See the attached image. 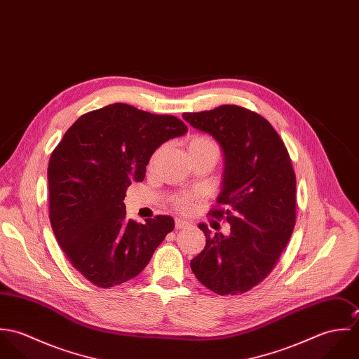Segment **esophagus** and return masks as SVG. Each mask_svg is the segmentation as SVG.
Segmentation results:
<instances>
[{
	"instance_id": "34e87169",
	"label": "esophagus",
	"mask_w": 359,
	"mask_h": 359,
	"mask_svg": "<svg viewBox=\"0 0 359 359\" xmlns=\"http://www.w3.org/2000/svg\"><path fill=\"white\" fill-rule=\"evenodd\" d=\"M188 226H189V222H187L184 219H180V218L175 219V229H184V228H188Z\"/></svg>"
}]
</instances>
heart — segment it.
<instances>
[{
  "label": "heart",
  "instance_id": "heart-1",
  "mask_svg": "<svg viewBox=\"0 0 359 359\" xmlns=\"http://www.w3.org/2000/svg\"><path fill=\"white\" fill-rule=\"evenodd\" d=\"M187 148H188V152H198V151H205V149H214V151H217L215 144L210 138L202 137V135H196V137L191 138L188 145H187ZM156 160H157V154H154V158L151 161L152 165L156 163ZM177 205L181 210H188L189 199L188 198H181V199L177 201Z\"/></svg>",
  "mask_w": 359,
  "mask_h": 359
}]
</instances>
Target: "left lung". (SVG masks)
<instances>
[{
	"instance_id": "left-lung-1",
	"label": "left lung",
	"mask_w": 359,
	"mask_h": 359,
	"mask_svg": "<svg viewBox=\"0 0 359 359\" xmlns=\"http://www.w3.org/2000/svg\"><path fill=\"white\" fill-rule=\"evenodd\" d=\"M194 128L212 135L224 154L221 192L210 215L231 224L211 236L191 261L195 276L219 296L245 293L264 280L285 250L296 221V174L287 149L262 116L236 106L184 113Z\"/></svg>"
}]
</instances>
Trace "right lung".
<instances>
[{
	"label": "right lung",
	"mask_w": 359,
	"mask_h": 359,
	"mask_svg": "<svg viewBox=\"0 0 359 359\" xmlns=\"http://www.w3.org/2000/svg\"><path fill=\"white\" fill-rule=\"evenodd\" d=\"M187 131L174 116L113 103L77 118L52 152V231L93 285L106 289L137 276L174 229L168 215L128 219L123 201L133 181H144L154 151Z\"/></svg>",
	"instance_id": "right-lung-1"
}]
</instances>
